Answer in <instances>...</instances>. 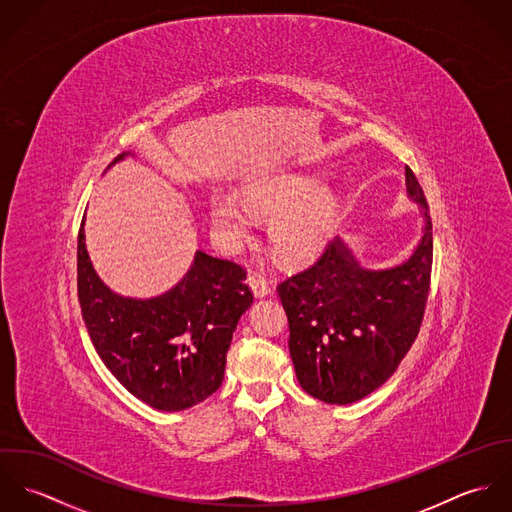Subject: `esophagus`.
Instances as JSON below:
<instances>
[{
    "label": "esophagus",
    "mask_w": 512,
    "mask_h": 512,
    "mask_svg": "<svg viewBox=\"0 0 512 512\" xmlns=\"http://www.w3.org/2000/svg\"><path fill=\"white\" fill-rule=\"evenodd\" d=\"M246 282H248V286L252 288V292H254L256 297H264V295H268V293L272 292V284H270V280L266 278L264 272L250 270Z\"/></svg>",
    "instance_id": "esophagus-1"
}]
</instances>
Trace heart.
<instances>
[{
    "instance_id": "heart-1",
    "label": "heart",
    "mask_w": 512,
    "mask_h": 512,
    "mask_svg": "<svg viewBox=\"0 0 512 512\" xmlns=\"http://www.w3.org/2000/svg\"><path fill=\"white\" fill-rule=\"evenodd\" d=\"M246 203L270 222L272 246L290 260H303L329 238L339 211V197L329 185L307 175L286 173L246 187ZM213 228L228 248L244 244L254 219L250 209L232 193L215 191L209 201Z\"/></svg>"
}]
</instances>
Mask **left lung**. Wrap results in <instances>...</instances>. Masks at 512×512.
Segmentation results:
<instances>
[{
  "label": "left lung",
  "mask_w": 512,
  "mask_h": 512,
  "mask_svg": "<svg viewBox=\"0 0 512 512\" xmlns=\"http://www.w3.org/2000/svg\"><path fill=\"white\" fill-rule=\"evenodd\" d=\"M406 185L424 209L412 258L390 270L359 266L343 240L329 242L278 295L290 323V355L301 388L327 404H353L384 384L420 333L432 278L428 201L406 165Z\"/></svg>",
  "instance_id": "8db88e82"
}]
</instances>
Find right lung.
<instances>
[{
  "label": "right lung",
  "mask_w": 512,
  "mask_h": 512,
  "mask_svg": "<svg viewBox=\"0 0 512 512\" xmlns=\"http://www.w3.org/2000/svg\"><path fill=\"white\" fill-rule=\"evenodd\" d=\"M82 226L84 220L76 248L78 303L102 363L155 410H185L215 394L236 323L254 299L246 270L199 250L173 290L151 299L122 297L96 276Z\"/></svg>",
  "instance_id": "right-lung-1"
}]
</instances>
